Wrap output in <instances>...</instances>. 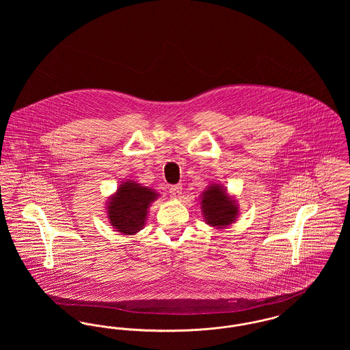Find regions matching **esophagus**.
<instances>
[{
	"mask_svg": "<svg viewBox=\"0 0 350 350\" xmlns=\"http://www.w3.org/2000/svg\"><path fill=\"white\" fill-rule=\"evenodd\" d=\"M169 191H170V197H172V198H174V200L181 198V194H183V185H173V186H170Z\"/></svg>",
	"mask_w": 350,
	"mask_h": 350,
	"instance_id": "1",
	"label": "esophagus"
}]
</instances>
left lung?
Instances as JSON below:
<instances>
[{
    "mask_svg": "<svg viewBox=\"0 0 350 350\" xmlns=\"http://www.w3.org/2000/svg\"><path fill=\"white\" fill-rule=\"evenodd\" d=\"M200 211L204 221L215 228H226L239 215V204L220 183H210L200 196Z\"/></svg>",
    "mask_w": 350,
    "mask_h": 350,
    "instance_id": "left-lung-1",
    "label": "left lung"
}]
</instances>
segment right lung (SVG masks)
Returning a JSON list of instances; mask_svg holds the SVG:
<instances>
[{"label":"right lung","mask_w":350,"mask_h":350,"mask_svg":"<svg viewBox=\"0 0 350 350\" xmlns=\"http://www.w3.org/2000/svg\"><path fill=\"white\" fill-rule=\"evenodd\" d=\"M159 197L160 194L153 189L142 186L133 180L120 183L106 206L110 224L122 234L139 232L146 224L152 202Z\"/></svg>","instance_id":"right-lung-1"}]
</instances>
